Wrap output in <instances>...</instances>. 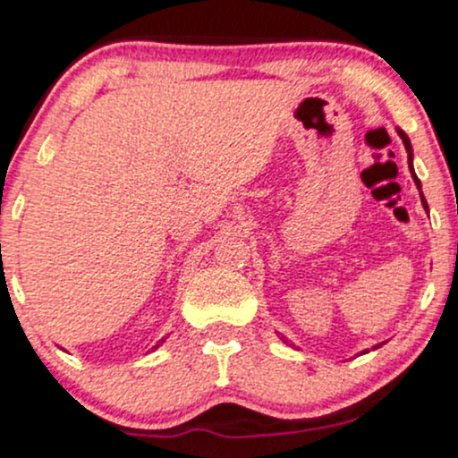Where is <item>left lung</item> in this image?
<instances>
[{"instance_id": "left-lung-1", "label": "left lung", "mask_w": 458, "mask_h": 458, "mask_svg": "<svg viewBox=\"0 0 458 458\" xmlns=\"http://www.w3.org/2000/svg\"><path fill=\"white\" fill-rule=\"evenodd\" d=\"M398 135H401V140H403L404 148H407V159H409V167H411V176H413L415 185H418V189H420V181H418V176H415V172H413V165H411V159H413L411 141H409V138H407V135H404V133H403V131H401V129H398ZM420 198H422V202H424V196H422V191H420Z\"/></svg>"}]
</instances>
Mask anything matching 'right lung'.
I'll return each mask as SVG.
<instances>
[{
  "label": "right lung",
  "instance_id": "1",
  "mask_svg": "<svg viewBox=\"0 0 458 458\" xmlns=\"http://www.w3.org/2000/svg\"><path fill=\"white\" fill-rule=\"evenodd\" d=\"M161 343H163V340H161ZM161 343H159V344H161ZM159 344H155V349H157V346H159Z\"/></svg>",
  "mask_w": 458,
  "mask_h": 458
}]
</instances>
